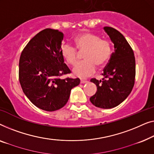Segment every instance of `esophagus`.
I'll list each match as a JSON object with an SVG mask.
<instances>
[{
    "mask_svg": "<svg viewBox=\"0 0 154 154\" xmlns=\"http://www.w3.org/2000/svg\"><path fill=\"white\" fill-rule=\"evenodd\" d=\"M80 82H81V84H84V83H86V82H87V80H86V79H81V80H80Z\"/></svg>",
    "mask_w": 154,
    "mask_h": 154,
    "instance_id": "1",
    "label": "esophagus"
}]
</instances>
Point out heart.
Wrapping results in <instances>:
<instances>
[{"label":"heart","mask_w":154,"mask_h":154,"mask_svg":"<svg viewBox=\"0 0 154 154\" xmlns=\"http://www.w3.org/2000/svg\"><path fill=\"white\" fill-rule=\"evenodd\" d=\"M77 48L79 51H85L84 58L72 69L75 75L86 77L92 75L96 69V65L103 66L109 59L112 52L109 41L100 40L96 35L84 33L75 38ZM60 53L65 60L70 65H74L77 60V49L69 43H63L60 47Z\"/></svg>","instance_id":"1"}]
</instances>
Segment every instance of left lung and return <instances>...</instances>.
Wrapping results in <instances>:
<instances>
[{"instance_id": "obj_1", "label": "left lung", "mask_w": 154, "mask_h": 154, "mask_svg": "<svg viewBox=\"0 0 154 154\" xmlns=\"http://www.w3.org/2000/svg\"><path fill=\"white\" fill-rule=\"evenodd\" d=\"M114 44V51L104 68L102 80L91 79L97 91L90 101L97 107H115L127 98L133 89L135 78V58L124 36L112 27L103 28Z\"/></svg>"}]
</instances>
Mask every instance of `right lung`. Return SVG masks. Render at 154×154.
<instances>
[{
	"label": "right lung",
	"instance_id": "obj_1",
	"mask_svg": "<svg viewBox=\"0 0 154 154\" xmlns=\"http://www.w3.org/2000/svg\"><path fill=\"white\" fill-rule=\"evenodd\" d=\"M63 33L46 29L29 41L19 59V78L26 96L41 109L56 111L66 105L79 78L58 77L70 73L60 53Z\"/></svg>",
	"mask_w": 154,
	"mask_h": 154
}]
</instances>
